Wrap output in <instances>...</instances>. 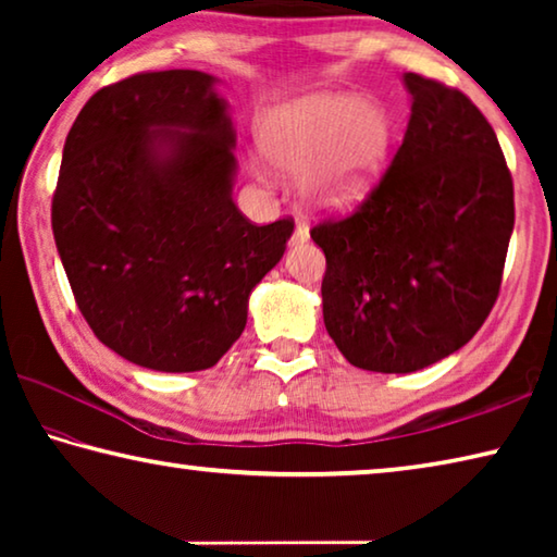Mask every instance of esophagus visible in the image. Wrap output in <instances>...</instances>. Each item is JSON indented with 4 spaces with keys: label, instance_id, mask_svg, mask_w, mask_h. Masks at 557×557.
Returning <instances> with one entry per match:
<instances>
[{
    "label": "esophagus",
    "instance_id": "34e87169",
    "mask_svg": "<svg viewBox=\"0 0 557 557\" xmlns=\"http://www.w3.org/2000/svg\"><path fill=\"white\" fill-rule=\"evenodd\" d=\"M292 240H295V243H307L309 240V228L301 221H297L295 233H292Z\"/></svg>",
    "mask_w": 557,
    "mask_h": 557
}]
</instances>
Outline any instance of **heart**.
I'll return each instance as SVG.
<instances>
[{"mask_svg": "<svg viewBox=\"0 0 557 557\" xmlns=\"http://www.w3.org/2000/svg\"><path fill=\"white\" fill-rule=\"evenodd\" d=\"M393 147V122L356 92H324L277 108L262 125V149L282 172L305 178L307 199L346 211L379 186Z\"/></svg>", "mask_w": 557, "mask_h": 557, "instance_id": "b5f03b06", "label": "heart"}]
</instances>
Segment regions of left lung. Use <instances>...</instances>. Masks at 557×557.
<instances>
[{
    "mask_svg": "<svg viewBox=\"0 0 557 557\" xmlns=\"http://www.w3.org/2000/svg\"><path fill=\"white\" fill-rule=\"evenodd\" d=\"M403 145L346 219L312 228L324 250V324L356 369L412 373L474 336L502 289L513 178L496 132L465 92L403 75Z\"/></svg>",
    "mask_w": 557,
    "mask_h": 557,
    "instance_id": "8db88e82",
    "label": "left lung"
}]
</instances>
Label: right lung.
I'll use <instances>...</instances> for the list:
<instances>
[{
    "label": "right lung",
    "mask_w": 557,
    "mask_h": 557,
    "mask_svg": "<svg viewBox=\"0 0 557 557\" xmlns=\"http://www.w3.org/2000/svg\"><path fill=\"white\" fill-rule=\"evenodd\" d=\"M213 86L201 71L129 75L100 88L65 137L55 248L92 334L143 369L219 363L295 231L233 203L235 129Z\"/></svg>",
    "instance_id": "obj_1"
}]
</instances>
